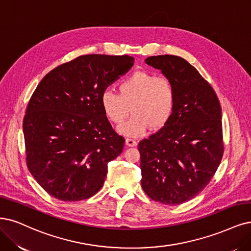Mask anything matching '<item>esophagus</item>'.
<instances>
[{
    "instance_id": "obj_1",
    "label": "esophagus",
    "mask_w": 251,
    "mask_h": 251,
    "mask_svg": "<svg viewBox=\"0 0 251 251\" xmlns=\"http://www.w3.org/2000/svg\"><path fill=\"white\" fill-rule=\"evenodd\" d=\"M126 143L127 146H136L138 144V141L131 139V138H127V139L126 140Z\"/></svg>"
}]
</instances>
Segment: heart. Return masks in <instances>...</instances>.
<instances>
[{"label": "heart", "mask_w": 251, "mask_h": 251, "mask_svg": "<svg viewBox=\"0 0 251 251\" xmlns=\"http://www.w3.org/2000/svg\"><path fill=\"white\" fill-rule=\"evenodd\" d=\"M100 105L115 125H122L132 111V118L119 127V132L140 137L150 127L159 129L168 124L176 107V88L166 76L138 71L119 83L118 93L103 90Z\"/></svg>", "instance_id": "obj_1"}]
</instances>
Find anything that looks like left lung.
I'll list each match as a JSON object with an SVG mask.
<instances>
[{
  "label": "left lung",
  "mask_w": 251,
  "mask_h": 251,
  "mask_svg": "<svg viewBox=\"0 0 251 251\" xmlns=\"http://www.w3.org/2000/svg\"><path fill=\"white\" fill-rule=\"evenodd\" d=\"M145 63L174 83L176 107L165 126L138 144L141 186L152 201L176 205L200 194L220 165L221 107L212 86L185 59L160 55Z\"/></svg>",
  "instance_id": "8db88e82"
}]
</instances>
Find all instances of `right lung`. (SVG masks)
Listing matches in <instances>:
<instances>
[{"label": "right lung", "mask_w": 251, "mask_h": 251, "mask_svg": "<svg viewBox=\"0 0 251 251\" xmlns=\"http://www.w3.org/2000/svg\"><path fill=\"white\" fill-rule=\"evenodd\" d=\"M133 65L127 55L80 56L50 71L33 92L23 123L25 161L50 195L79 201L102 187L126 140L109 123L100 96Z\"/></svg>", "instance_id": "obj_1"}]
</instances>
